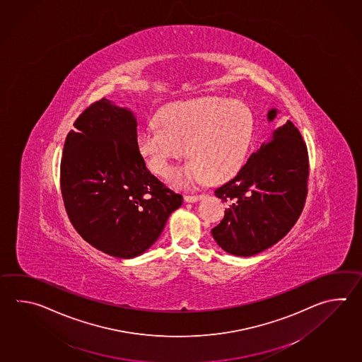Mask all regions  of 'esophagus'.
Listing matches in <instances>:
<instances>
[{
	"mask_svg": "<svg viewBox=\"0 0 362 362\" xmlns=\"http://www.w3.org/2000/svg\"><path fill=\"white\" fill-rule=\"evenodd\" d=\"M205 197V194H185V199L187 202H197Z\"/></svg>",
	"mask_w": 362,
	"mask_h": 362,
	"instance_id": "obj_1",
	"label": "esophagus"
}]
</instances>
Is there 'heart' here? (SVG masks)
<instances>
[{"instance_id":"obj_1","label":"heart","mask_w":362,"mask_h":362,"mask_svg":"<svg viewBox=\"0 0 362 362\" xmlns=\"http://www.w3.org/2000/svg\"><path fill=\"white\" fill-rule=\"evenodd\" d=\"M157 122L136 135L138 152L149 170L168 177L185 148L191 160L173 177L182 188L206 177L223 182L233 177L244 165L255 129L246 104L216 96L169 104L158 112Z\"/></svg>"}]
</instances>
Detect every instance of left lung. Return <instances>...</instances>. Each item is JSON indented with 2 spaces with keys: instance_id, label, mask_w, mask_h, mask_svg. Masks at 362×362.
Wrapping results in <instances>:
<instances>
[{
  "instance_id": "8db88e82",
  "label": "left lung",
  "mask_w": 362,
  "mask_h": 362,
  "mask_svg": "<svg viewBox=\"0 0 362 362\" xmlns=\"http://www.w3.org/2000/svg\"><path fill=\"white\" fill-rule=\"evenodd\" d=\"M276 115L271 110L268 119ZM308 177L307 144L288 119L236 177L215 189V196L228 204L223 221L211 229L215 241L237 257H252L279 243L302 214Z\"/></svg>"
}]
</instances>
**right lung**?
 Wrapping results in <instances>:
<instances>
[{"label":"right lung","instance_id":"1","mask_svg":"<svg viewBox=\"0 0 362 362\" xmlns=\"http://www.w3.org/2000/svg\"><path fill=\"white\" fill-rule=\"evenodd\" d=\"M66 135L60 191L78 235L98 250L134 258L160 237L183 202L147 169L136 148V119L105 98L90 104Z\"/></svg>","mask_w":362,"mask_h":362}]
</instances>
